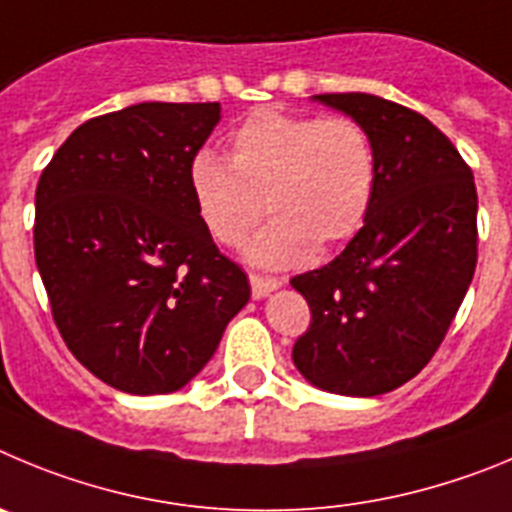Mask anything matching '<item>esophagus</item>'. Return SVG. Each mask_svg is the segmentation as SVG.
<instances>
[{
    "label": "esophagus",
    "mask_w": 512,
    "mask_h": 512,
    "mask_svg": "<svg viewBox=\"0 0 512 512\" xmlns=\"http://www.w3.org/2000/svg\"><path fill=\"white\" fill-rule=\"evenodd\" d=\"M283 280L273 278V275H260V273H250V285H252V298H265L270 290L280 288Z\"/></svg>",
    "instance_id": "esophagus-1"
}]
</instances>
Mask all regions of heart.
Instances as JSON below:
<instances>
[{
	"instance_id": "obj_1",
	"label": "heart",
	"mask_w": 512,
	"mask_h": 512,
	"mask_svg": "<svg viewBox=\"0 0 512 512\" xmlns=\"http://www.w3.org/2000/svg\"><path fill=\"white\" fill-rule=\"evenodd\" d=\"M380 181V155L365 124L347 114L255 109L229 137L227 163L193 158L188 186L201 224L222 247H242L262 216L250 262L293 267L313 250L342 247L365 227Z\"/></svg>"
}]
</instances>
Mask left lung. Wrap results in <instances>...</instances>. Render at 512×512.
Wrapping results in <instances>:
<instances>
[{"instance_id":"left-lung-1","label":"left lung","mask_w":512,"mask_h":512,"mask_svg":"<svg viewBox=\"0 0 512 512\" xmlns=\"http://www.w3.org/2000/svg\"><path fill=\"white\" fill-rule=\"evenodd\" d=\"M316 99L370 130L380 181L349 245L290 280L311 308L293 362L316 388L372 398L416 377L444 342L477 267V188L423 114L359 91Z\"/></svg>"}]
</instances>
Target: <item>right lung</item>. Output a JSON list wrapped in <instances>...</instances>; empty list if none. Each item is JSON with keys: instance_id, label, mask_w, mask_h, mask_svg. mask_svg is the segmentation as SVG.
<instances>
[{"instance_id": "1", "label": "right lung", "mask_w": 512, "mask_h": 512, "mask_svg": "<svg viewBox=\"0 0 512 512\" xmlns=\"http://www.w3.org/2000/svg\"><path fill=\"white\" fill-rule=\"evenodd\" d=\"M219 101H142L58 147L35 191V262L73 357L132 395L199 375L250 280L201 224L188 170Z\"/></svg>"}]
</instances>
